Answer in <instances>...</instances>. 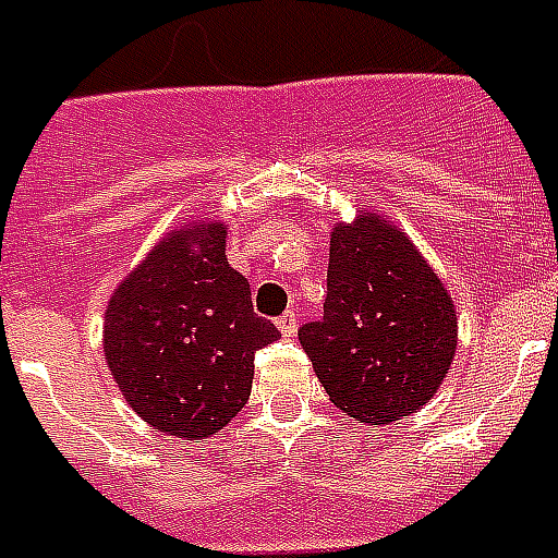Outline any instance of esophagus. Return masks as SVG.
Here are the masks:
<instances>
[{
  "mask_svg": "<svg viewBox=\"0 0 558 558\" xmlns=\"http://www.w3.org/2000/svg\"><path fill=\"white\" fill-rule=\"evenodd\" d=\"M278 330L283 332V336H295V330H298V315L292 313V310H287V313L280 315V318H278Z\"/></svg>",
  "mask_w": 558,
  "mask_h": 558,
  "instance_id": "1",
  "label": "esophagus"
}]
</instances>
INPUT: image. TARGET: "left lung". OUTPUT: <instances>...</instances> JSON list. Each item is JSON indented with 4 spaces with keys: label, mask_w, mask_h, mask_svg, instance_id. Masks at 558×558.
Instances as JSON below:
<instances>
[{
    "label": "left lung",
    "mask_w": 558,
    "mask_h": 558,
    "mask_svg": "<svg viewBox=\"0 0 558 558\" xmlns=\"http://www.w3.org/2000/svg\"><path fill=\"white\" fill-rule=\"evenodd\" d=\"M332 405L362 423L414 414L449 373L458 318L414 243L373 214L330 236L327 301L298 330Z\"/></svg>",
    "instance_id": "1"
}]
</instances>
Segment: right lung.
<instances>
[{
  "instance_id": "add662e5",
  "label": "right lung",
  "mask_w": 558,
  "mask_h": 558,
  "mask_svg": "<svg viewBox=\"0 0 558 558\" xmlns=\"http://www.w3.org/2000/svg\"><path fill=\"white\" fill-rule=\"evenodd\" d=\"M278 327L252 306L248 280L226 257V228L168 236L109 301L104 350L133 411L159 432L202 440L252 393L254 353Z\"/></svg>"
}]
</instances>
